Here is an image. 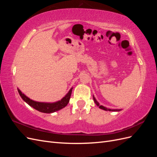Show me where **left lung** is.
I'll list each match as a JSON object with an SVG mask.
<instances>
[{"label":"left lung","instance_id":"1","mask_svg":"<svg viewBox=\"0 0 157 157\" xmlns=\"http://www.w3.org/2000/svg\"><path fill=\"white\" fill-rule=\"evenodd\" d=\"M93 99H94V101L95 103H96V105H97V106H98L101 109H103V110L109 111H119L121 110V109H107V107H104V106H103V105H99V103L97 101L96 98H95L94 96H93Z\"/></svg>","mask_w":157,"mask_h":157}]
</instances>
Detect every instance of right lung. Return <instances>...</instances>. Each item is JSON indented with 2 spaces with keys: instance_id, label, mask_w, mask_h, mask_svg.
I'll list each match as a JSON object with an SVG mask.
<instances>
[{
  "instance_id": "right-lung-1",
  "label": "right lung",
  "mask_w": 157,
  "mask_h": 157,
  "mask_svg": "<svg viewBox=\"0 0 157 157\" xmlns=\"http://www.w3.org/2000/svg\"><path fill=\"white\" fill-rule=\"evenodd\" d=\"M73 88H71L69 92L65 95L59 101H58L54 103H44V102H39L33 101L30 98L27 97L24 94H23L20 89L17 88V91L20 94V96L23 99V100L25 101L28 105L31 107L35 109L36 110L39 111L42 113H52L59 111L60 109L64 108L67 106L68 104L69 99L71 96V92H72Z\"/></svg>"
}]
</instances>
